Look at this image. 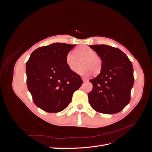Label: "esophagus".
I'll return each mask as SVG.
<instances>
[{"label": "esophagus", "instance_id": "esophagus-1", "mask_svg": "<svg viewBox=\"0 0 152 152\" xmlns=\"http://www.w3.org/2000/svg\"><path fill=\"white\" fill-rule=\"evenodd\" d=\"M82 80H83V82H87V81H88V80L86 79H84V78H82Z\"/></svg>", "mask_w": 152, "mask_h": 152}]
</instances>
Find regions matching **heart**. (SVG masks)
Instances as JSON below:
<instances>
[{
	"label": "heart",
	"instance_id": "heart-1",
	"mask_svg": "<svg viewBox=\"0 0 152 152\" xmlns=\"http://www.w3.org/2000/svg\"><path fill=\"white\" fill-rule=\"evenodd\" d=\"M80 60L82 66H80L77 72L81 75H89L93 72L94 75H96L102 70V59L87 45H80L75 49V53L70 51L66 54V63L73 72L77 70Z\"/></svg>",
	"mask_w": 152,
	"mask_h": 152
}]
</instances>
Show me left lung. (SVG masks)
Returning <instances> with one entry per match:
<instances>
[{"label":"left lung","instance_id":"1","mask_svg":"<svg viewBox=\"0 0 152 152\" xmlns=\"http://www.w3.org/2000/svg\"><path fill=\"white\" fill-rule=\"evenodd\" d=\"M102 60L99 74L89 81L93 89L88 93L89 102L96 112L115 114L129 103L134 84L131 61L119 49L107 45H91Z\"/></svg>","mask_w":152,"mask_h":152}]
</instances>
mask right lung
Listing matches in <instances>:
<instances>
[{
	"label": "right lung",
	"instance_id": "1",
	"mask_svg": "<svg viewBox=\"0 0 152 152\" xmlns=\"http://www.w3.org/2000/svg\"><path fill=\"white\" fill-rule=\"evenodd\" d=\"M75 45L54 43L35 49L26 64V84L37 107L49 113L67 107L83 82L66 63Z\"/></svg>",
	"mask_w": 152,
	"mask_h": 152
}]
</instances>
